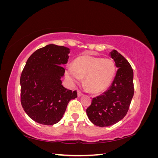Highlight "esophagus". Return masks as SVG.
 Here are the masks:
<instances>
[{"label":"esophagus","instance_id":"esophagus-1","mask_svg":"<svg viewBox=\"0 0 158 158\" xmlns=\"http://www.w3.org/2000/svg\"><path fill=\"white\" fill-rule=\"evenodd\" d=\"M77 93H78V97H81V96H82V95H83V94H82V92H81L80 90H78Z\"/></svg>","mask_w":158,"mask_h":158}]
</instances>
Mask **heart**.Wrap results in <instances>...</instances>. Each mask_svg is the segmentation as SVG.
<instances>
[{
    "mask_svg": "<svg viewBox=\"0 0 158 158\" xmlns=\"http://www.w3.org/2000/svg\"><path fill=\"white\" fill-rule=\"evenodd\" d=\"M116 66L111 59L92 55H82L76 58L73 66L66 69V76L71 82L78 83L84 77V84L93 93L106 90L112 82Z\"/></svg>",
    "mask_w": 158,
    "mask_h": 158,
    "instance_id": "heart-1",
    "label": "heart"
}]
</instances>
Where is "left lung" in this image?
<instances>
[{
	"label": "left lung",
	"mask_w": 158,
	"mask_h": 158,
	"mask_svg": "<svg viewBox=\"0 0 158 158\" xmlns=\"http://www.w3.org/2000/svg\"><path fill=\"white\" fill-rule=\"evenodd\" d=\"M111 56L118 68L115 77L109 89L93 98L86 109L89 121L100 127L113 125L125 117L135 92L130 63L116 50L111 52Z\"/></svg>",
	"instance_id": "1"
}]
</instances>
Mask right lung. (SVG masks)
<instances>
[{
	"mask_svg": "<svg viewBox=\"0 0 158 158\" xmlns=\"http://www.w3.org/2000/svg\"><path fill=\"white\" fill-rule=\"evenodd\" d=\"M70 49L64 46L47 45L28 58L20 76V101L32 120L52 125L63 117L71 99L77 98L76 90L63 87L60 78L67 63Z\"/></svg>",
	"mask_w": 158,
	"mask_h": 158,
	"instance_id": "obj_1",
	"label": "right lung"
}]
</instances>
